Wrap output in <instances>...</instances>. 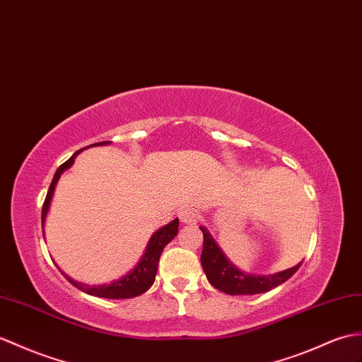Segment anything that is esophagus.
Here are the masks:
<instances>
[{
  "instance_id": "34e87169",
  "label": "esophagus",
  "mask_w": 362,
  "mask_h": 362,
  "mask_svg": "<svg viewBox=\"0 0 362 362\" xmlns=\"http://www.w3.org/2000/svg\"><path fill=\"white\" fill-rule=\"evenodd\" d=\"M200 219H202V214H200L199 209H194V208H187L180 213V221L183 223H191L192 225V223L200 222Z\"/></svg>"
}]
</instances>
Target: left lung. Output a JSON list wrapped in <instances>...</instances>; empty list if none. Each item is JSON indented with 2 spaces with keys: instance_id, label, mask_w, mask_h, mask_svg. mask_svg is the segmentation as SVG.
<instances>
[{
  "instance_id": "8db88e82",
  "label": "left lung",
  "mask_w": 362,
  "mask_h": 362,
  "mask_svg": "<svg viewBox=\"0 0 362 362\" xmlns=\"http://www.w3.org/2000/svg\"><path fill=\"white\" fill-rule=\"evenodd\" d=\"M204 233V250H202V267L208 277L209 284L214 288L221 290L226 295H259L272 290L277 285L288 281L295 274L302 262L288 268V270L276 273L272 276H256V274H243L236 267H233L223 256L219 247L216 245L209 233L200 226Z\"/></svg>"
}]
</instances>
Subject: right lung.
<instances>
[{
  "label": "right lung",
  "instance_id": "right-lung-1",
  "mask_svg": "<svg viewBox=\"0 0 362 362\" xmlns=\"http://www.w3.org/2000/svg\"><path fill=\"white\" fill-rule=\"evenodd\" d=\"M106 143H109V141H100V143H94V145H106ZM80 151H77V153H75L69 158V160H66L63 165H60V168H58L55 175H54L52 182H50L47 196H46L45 204H43V209H41V223H43V225H45L46 214L49 211L50 199H52L55 185H57L58 179H60V175L63 174V171L67 170V168H69L74 163L75 157H77ZM177 231H179V219H174L171 223H168V225L163 226V228L156 231L153 234V238L149 239L148 247L145 250V255H143V257H141L140 262L137 264V267L134 268L131 273L120 277L119 281L111 282L109 285H98V287H95V285H94V287H90V285H85V284H80L77 281L71 279V277L66 276V274H64V277L74 285V287H77L78 290L88 293V295L97 296V298L129 299V298L140 296L141 293H145L146 290H149L151 285L154 284L158 260H160L162 251L168 245V243H170L175 236H177Z\"/></svg>",
  "mask_w": 362,
  "mask_h": 362
}]
</instances>
